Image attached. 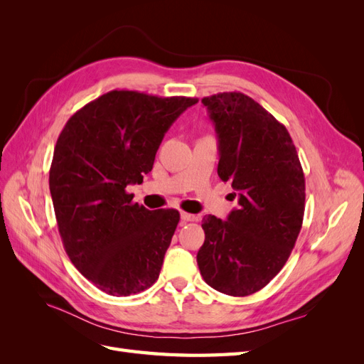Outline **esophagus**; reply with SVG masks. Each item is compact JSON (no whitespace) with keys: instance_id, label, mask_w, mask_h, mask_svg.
Instances as JSON below:
<instances>
[{"instance_id":"34e87169","label":"esophagus","mask_w":364,"mask_h":364,"mask_svg":"<svg viewBox=\"0 0 364 364\" xmlns=\"http://www.w3.org/2000/svg\"><path fill=\"white\" fill-rule=\"evenodd\" d=\"M181 218L183 220V222H196V215L193 214H188V213H181Z\"/></svg>"}]
</instances>
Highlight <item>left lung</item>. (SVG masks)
<instances>
[{"label": "left lung", "instance_id": "1", "mask_svg": "<svg viewBox=\"0 0 364 364\" xmlns=\"http://www.w3.org/2000/svg\"><path fill=\"white\" fill-rule=\"evenodd\" d=\"M218 139V168L238 208L226 220L203 217L197 264L205 282L229 296L257 293L287 262L301 232L305 178L284 124L250 97L202 98Z\"/></svg>", "mask_w": 364, "mask_h": 364}]
</instances>
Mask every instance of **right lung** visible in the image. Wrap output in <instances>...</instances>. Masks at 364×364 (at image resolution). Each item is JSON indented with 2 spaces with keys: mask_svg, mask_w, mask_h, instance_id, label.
Segmentation results:
<instances>
[{
  "mask_svg": "<svg viewBox=\"0 0 364 364\" xmlns=\"http://www.w3.org/2000/svg\"><path fill=\"white\" fill-rule=\"evenodd\" d=\"M197 102L111 91L60 132L50 168L59 234L77 270L107 294H136L159 278L179 213L149 211L126 186L151 171L164 135Z\"/></svg>",
  "mask_w": 364,
  "mask_h": 364,
  "instance_id": "add662e5",
  "label": "right lung"
}]
</instances>
